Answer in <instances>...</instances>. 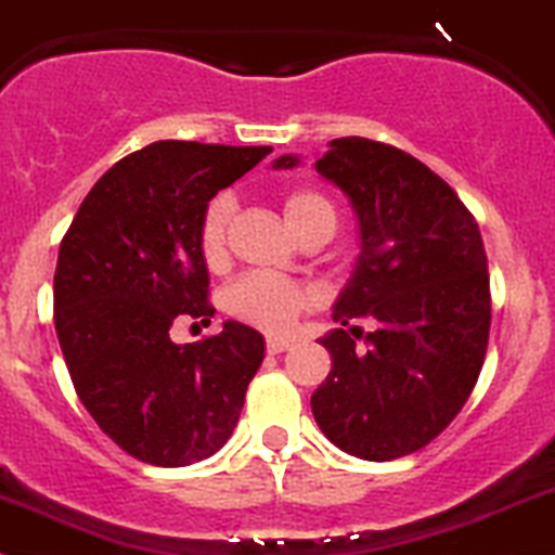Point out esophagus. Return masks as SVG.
<instances>
[{
    "instance_id": "34e87169",
    "label": "esophagus",
    "mask_w": 555,
    "mask_h": 555,
    "mask_svg": "<svg viewBox=\"0 0 555 555\" xmlns=\"http://www.w3.org/2000/svg\"><path fill=\"white\" fill-rule=\"evenodd\" d=\"M289 345H293V341L287 339V336H268V353L271 356H276V353H284V350L289 348Z\"/></svg>"
}]
</instances>
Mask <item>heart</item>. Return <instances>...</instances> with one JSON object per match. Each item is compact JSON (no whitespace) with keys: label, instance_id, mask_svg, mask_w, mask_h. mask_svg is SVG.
I'll list each match as a JSON object with an SVG mask.
<instances>
[{"label":"heart","instance_id":"1","mask_svg":"<svg viewBox=\"0 0 555 555\" xmlns=\"http://www.w3.org/2000/svg\"><path fill=\"white\" fill-rule=\"evenodd\" d=\"M282 214L289 232L298 235L307 227L325 221L334 227V207L318 191H293L284 196ZM232 216V202L227 196H216L205 207L199 227V251L207 266H219L224 260L227 224ZM232 318L266 331H284L304 309L312 307V293L304 284L289 279L271 276V273H248L232 282L221 298Z\"/></svg>","mask_w":555,"mask_h":555}]
</instances>
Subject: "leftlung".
<instances>
[{"label": "left lung", "mask_w": 555, "mask_h": 555, "mask_svg": "<svg viewBox=\"0 0 555 555\" xmlns=\"http://www.w3.org/2000/svg\"><path fill=\"white\" fill-rule=\"evenodd\" d=\"M295 167L301 155L273 160ZM314 169L348 196L359 257L334 304L345 328L320 336L331 372L312 413L341 452L383 463L427 447L474 391L490 334L488 257L452 185L413 155L345 137ZM359 317L372 332L354 325Z\"/></svg>", "instance_id": "left-lung-1"}]
</instances>
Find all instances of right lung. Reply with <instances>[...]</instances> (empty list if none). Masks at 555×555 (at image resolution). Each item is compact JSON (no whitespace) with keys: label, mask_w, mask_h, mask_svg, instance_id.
I'll use <instances>...</instances> for the list:
<instances>
[{"label":"right lung","mask_w":555,"mask_h":555,"mask_svg":"<svg viewBox=\"0 0 555 555\" xmlns=\"http://www.w3.org/2000/svg\"><path fill=\"white\" fill-rule=\"evenodd\" d=\"M271 150L147 144L92 185L62 237L54 325L67 372L98 427L142 463L180 468L219 452L266 359L260 331L237 320L194 345L169 328L178 314L214 318L202 216Z\"/></svg>","instance_id":"add662e5"}]
</instances>
